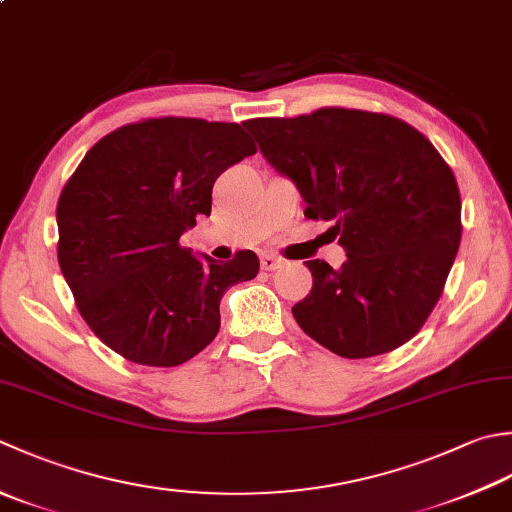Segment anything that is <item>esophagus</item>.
<instances>
[{
    "label": "esophagus",
    "mask_w": 512,
    "mask_h": 512,
    "mask_svg": "<svg viewBox=\"0 0 512 512\" xmlns=\"http://www.w3.org/2000/svg\"><path fill=\"white\" fill-rule=\"evenodd\" d=\"M282 266H284V259H279L275 255H264L262 257V268L264 270H277V268H282Z\"/></svg>",
    "instance_id": "esophagus-1"
}]
</instances>
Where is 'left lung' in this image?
I'll return each instance as SVG.
<instances>
[{
  "label": "left lung",
  "instance_id": "left-lung-1",
  "mask_svg": "<svg viewBox=\"0 0 512 512\" xmlns=\"http://www.w3.org/2000/svg\"><path fill=\"white\" fill-rule=\"evenodd\" d=\"M266 162L333 222L346 262H306L313 290L293 306L308 337L335 355L390 353L424 326L462 239L453 170L428 139L390 115L319 108L244 122Z\"/></svg>",
  "mask_w": 512,
  "mask_h": 512
}]
</instances>
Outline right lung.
I'll list each match as a JSON object with an SVG mask.
<instances>
[{
	"instance_id": "add662e5",
	"label": "right lung",
	"mask_w": 512,
	"mask_h": 512,
	"mask_svg": "<svg viewBox=\"0 0 512 512\" xmlns=\"http://www.w3.org/2000/svg\"><path fill=\"white\" fill-rule=\"evenodd\" d=\"M239 124L190 117L117 128L88 150L57 204V259L90 330L144 366H179L219 333V302L257 277L253 250L217 262L179 246L213 184L255 155Z\"/></svg>"
}]
</instances>
